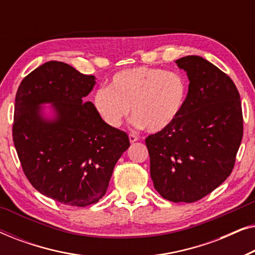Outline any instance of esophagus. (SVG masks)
Segmentation results:
<instances>
[{"mask_svg": "<svg viewBox=\"0 0 255 255\" xmlns=\"http://www.w3.org/2000/svg\"><path fill=\"white\" fill-rule=\"evenodd\" d=\"M128 139H130V142H134L137 141L139 137L137 135V133H134V132H131L130 134H128Z\"/></svg>", "mask_w": 255, "mask_h": 255, "instance_id": "1", "label": "esophagus"}]
</instances>
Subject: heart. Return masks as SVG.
Returning a JSON list of instances; mask_svg holds the SVG:
<instances>
[{
  "mask_svg": "<svg viewBox=\"0 0 255 255\" xmlns=\"http://www.w3.org/2000/svg\"><path fill=\"white\" fill-rule=\"evenodd\" d=\"M187 96L188 82L181 73L140 66L117 72L108 88L96 90L93 102L108 127H121L131 107L134 124L155 133L179 118Z\"/></svg>",
  "mask_w": 255,
  "mask_h": 255,
  "instance_id": "1",
  "label": "heart"
}]
</instances>
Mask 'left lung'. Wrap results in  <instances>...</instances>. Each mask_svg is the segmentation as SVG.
I'll use <instances>...</instances> for the list:
<instances>
[{
  "mask_svg": "<svg viewBox=\"0 0 255 255\" xmlns=\"http://www.w3.org/2000/svg\"><path fill=\"white\" fill-rule=\"evenodd\" d=\"M189 89L179 118L145 139L156 191L172 202H196L231 174L243 139L238 89L229 75L198 55L176 60Z\"/></svg>",
  "mask_w": 255,
  "mask_h": 255,
  "instance_id": "8db88e82",
  "label": "left lung"
}]
</instances>
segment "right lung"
<instances>
[{
    "mask_svg": "<svg viewBox=\"0 0 255 255\" xmlns=\"http://www.w3.org/2000/svg\"><path fill=\"white\" fill-rule=\"evenodd\" d=\"M60 61H48L26 75L16 94L12 139L23 172L40 194L72 207L99 202L114 167L130 146L128 134L101 120L85 97L95 86ZM52 103L53 120L41 114Z\"/></svg>",
    "mask_w": 255,
    "mask_h": 255,
    "instance_id": "add662e5",
    "label": "right lung"
}]
</instances>
